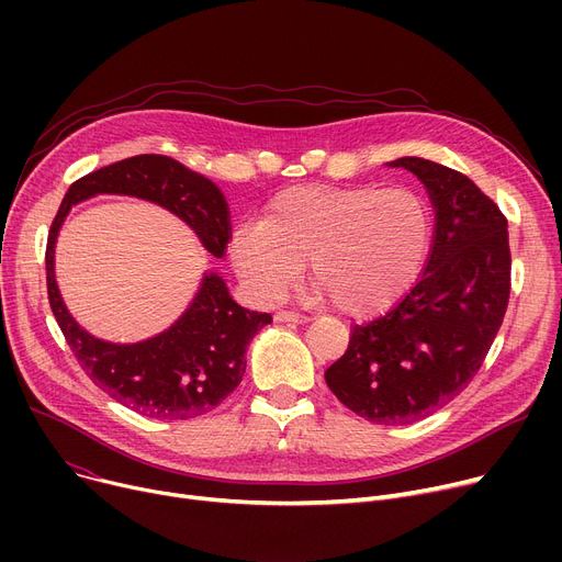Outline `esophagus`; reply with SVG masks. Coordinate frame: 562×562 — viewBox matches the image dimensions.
<instances>
[{
  "mask_svg": "<svg viewBox=\"0 0 562 562\" xmlns=\"http://www.w3.org/2000/svg\"><path fill=\"white\" fill-rule=\"evenodd\" d=\"M276 321H280V323H307L310 318L303 316V314H296V312H278Z\"/></svg>",
  "mask_w": 562,
  "mask_h": 562,
  "instance_id": "esophagus-1",
  "label": "esophagus"
}]
</instances>
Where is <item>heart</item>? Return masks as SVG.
<instances>
[{
  "label": "heart",
  "instance_id": "b5f03b06",
  "mask_svg": "<svg viewBox=\"0 0 562 562\" xmlns=\"http://www.w3.org/2000/svg\"><path fill=\"white\" fill-rule=\"evenodd\" d=\"M430 248V212L409 189L299 184L280 191L259 221L232 234L234 271L278 303L305 271L314 296L348 316H375L417 282Z\"/></svg>",
  "mask_w": 562,
  "mask_h": 562
}]
</instances>
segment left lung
Masks as SVG:
<instances>
[{"label": "left lung", "mask_w": 562, "mask_h": 562, "mask_svg": "<svg viewBox=\"0 0 562 562\" xmlns=\"http://www.w3.org/2000/svg\"><path fill=\"white\" fill-rule=\"evenodd\" d=\"M387 166L417 175L430 198V252L390 312L350 328L326 382L367 422L407 426L453 401L481 369L508 307L510 246L508 221L467 175L422 157Z\"/></svg>", "instance_id": "1"}]
</instances>
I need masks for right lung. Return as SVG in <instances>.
<instances>
[{
	"label": "right lung",
	"instance_id": "right-lung-1",
	"mask_svg": "<svg viewBox=\"0 0 562 562\" xmlns=\"http://www.w3.org/2000/svg\"><path fill=\"white\" fill-rule=\"evenodd\" d=\"M102 193L164 206L184 221L214 257H223L232 239L227 200L210 177L170 157H130L81 177L68 189L52 223L45 255L52 312L86 375L113 401L143 417L161 422L200 417L239 385L252 337L273 318L241 307L223 276L206 271L189 307L155 337L115 344L81 328L58 291L54 250L72 206Z\"/></svg>",
	"mask_w": 562,
	"mask_h": 562
}]
</instances>
